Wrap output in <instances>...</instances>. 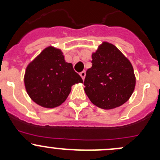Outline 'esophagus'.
Wrapping results in <instances>:
<instances>
[{
	"label": "esophagus",
	"instance_id": "34e87169",
	"mask_svg": "<svg viewBox=\"0 0 160 160\" xmlns=\"http://www.w3.org/2000/svg\"><path fill=\"white\" fill-rule=\"evenodd\" d=\"M80 77H82V79H83V80H84L85 77H86V72H85L84 70L82 71V72L80 73Z\"/></svg>",
	"mask_w": 160,
	"mask_h": 160
}]
</instances>
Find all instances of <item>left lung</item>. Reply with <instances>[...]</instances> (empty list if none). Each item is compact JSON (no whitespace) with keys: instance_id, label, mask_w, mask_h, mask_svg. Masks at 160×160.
Returning a JSON list of instances; mask_svg holds the SVG:
<instances>
[{"instance_id":"left-lung-1","label":"left lung","mask_w":160,"mask_h":160,"mask_svg":"<svg viewBox=\"0 0 160 160\" xmlns=\"http://www.w3.org/2000/svg\"><path fill=\"white\" fill-rule=\"evenodd\" d=\"M91 62L83 82L90 101L104 110L128 101L135 90V76L128 58L115 46L103 42L92 53Z\"/></svg>"}]
</instances>
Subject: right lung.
Returning <instances> with one entry per match:
<instances>
[{
	"label": "right lung",
	"mask_w": 160,
	"mask_h": 160,
	"mask_svg": "<svg viewBox=\"0 0 160 160\" xmlns=\"http://www.w3.org/2000/svg\"><path fill=\"white\" fill-rule=\"evenodd\" d=\"M25 89L31 99L46 108L61 105L71 88L83 80L65 61L61 49L54 46L44 49L29 62L24 76Z\"/></svg>",
	"instance_id": "right-lung-1"
}]
</instances>
